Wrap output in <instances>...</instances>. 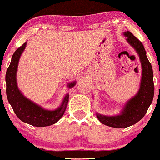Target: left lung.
Segmentation results:
<instances>
[{
    "label": "left lung",
    "instance_id": "1",
    "mask_svg": "<svg viewBox=\"0 0 160 160\" xmlns=\"http://www.w3.org/2000/svg\"><path fill=\"white\" fill-rule=\"evenodd\" d=\"M124 36L138 53L142 62V75L137 95L127 103L122 114L117 116H105L97 114L98 118L102 124L115 128H128L141 120L152 103L154 94L153 69L147 58L145 48L132 32H124Z\"/></svg>",
    "mask_w": 160,
    "mask_h": 160
}]
</instances>
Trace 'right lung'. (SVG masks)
Masks as SVG:
<instances>
[{"mask_svg":"<svg viewBox=\"0 0 160 160\" xmlns=\"http://www.w3.org/2000/svg\"><path fill=\"white\" fill-rule=\"evenodd\" d=\"M27 42L19 47L13 53L10 65L6 73L7 82V96L9 103L12 106L13 111L17 117L23 122L35 127L50 126L57 122L64 114L69 95H65L61 107L56 110L50 111L42 109L33 102L24 97L21 93L17 86L16 72L19 58L26 47ZM75 85V82L68 84L72 88Z\"/></svg>","mask_w":160,"mask_h":160,"instance_id":"obj_1","label":"right lung"}]
</instances>
